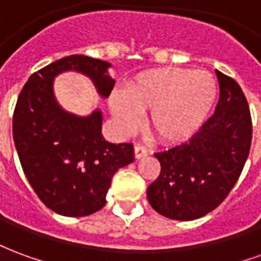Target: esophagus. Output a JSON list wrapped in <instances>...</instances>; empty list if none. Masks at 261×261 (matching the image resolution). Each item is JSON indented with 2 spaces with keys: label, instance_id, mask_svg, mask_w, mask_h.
<instances>
[{
  "label": "esophagus",
  "instance_id": "34e87169",
  "mask_svg": "<svg viewBox=\"0 0 261 261\" xmlns=\"http://www.w3.org/2000/svg\"><path fill=\"white\" fill-rule=\"evenodd\" d=\"M148 153V149L145 147H142V145H136L134 147V156L136 159H141L144 156H147Z\"/></svg>",
  "mask_w": 261,
  "mask_h": 261
}]
</instances>
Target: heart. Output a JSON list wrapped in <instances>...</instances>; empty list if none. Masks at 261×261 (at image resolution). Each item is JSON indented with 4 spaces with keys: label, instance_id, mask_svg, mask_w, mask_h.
Returning a JSON list of instances; mask_svg holds the SVG:
<instances>
[{
    "label": "heart",
    "instance_id": "b5f03b06",
    "mask_svg": "<svg viewBox=\"0 0 261 261\" xmlns=\"http://www.w3.org/2000/svg\"><path fill=\"white\" fill-rule=\"evenodd\" d=\"M217 96V80L207 71L164 67L137 74L125 84L124 95H112L110 110L124 130L138 124V112H148L149 131L161 142L176 145L200 131Z\"/></svg>",
    "mask_w": 261,
    "mask_h": 261
}]
</instances>
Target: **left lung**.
I'll list each match as a JSON object with an SVG mask.
<instances>
[{
	"label": "left lung",
	"instance_id": "obj_1",
	"mask_svg": "<svg viewBox=\"0 0 261 261\" xmlns=\"http://www.w3.org/2000/svg\"><path fill=\"white\" fill-rule=\"evenodd\" d=\"M215 113L181 145L156 152L161 175L147 190L151 207L166 218L193 221L218 207L239 179L252 144V119L241 86L215 71Z\"/></svg>",
	"mask_w": 261,
	"mask_h": 261
}]
</instances>
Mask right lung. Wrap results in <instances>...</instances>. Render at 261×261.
<instances>
[{
	"mask_svg": "<svg viewBox=\"0 0 261 261\" xmlns=\"http://www.w3.org/2000/svg\"><path fill=\"white\" fill-rule=\"evenodd\" d=\"M110 67L103 60L68 56L35 72L18 97L12 133L22 169L43 204L60 215L85 217L105 207L113 175L134 161L131 144L105 140L100 109L76 116L54 95L56 76L75 71L106 99L114 86Z\"/></svg>",
	"mask_w": 261,
	"mask_h": 261,
	"instance_id": "1",
	"label": "right lung"
}]
</instances>
